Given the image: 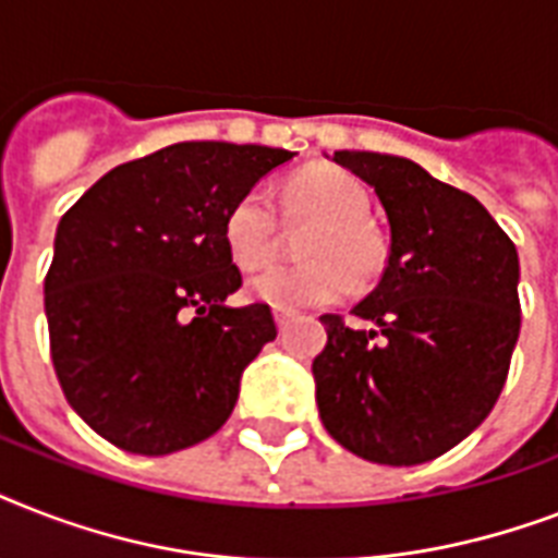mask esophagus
Wrapping results in <instances>:
<instances>
[{"mask_svg": "<svg viewBox=\"0 0 558 558\" xmlns=\"http://www.w3.org/2000/svg\"><path fill=\"white\" fill-rule=\"evenodd\" d=\"M295 313H287V310H275V324H278V330H287L289 324H292Z\"/></svg>", "mask_w": 558, "mask_h": 558, "instance_id": "1", "label": "esophagus"}]
</instances>
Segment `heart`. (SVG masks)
I'll return each instance as SVG.
<instances>
[{
    "instance_id": "b5f03b06",
    "label": "heart",
    "mask_w": 558,
    "mask_h": 558,
    "mask_svg": "<svg viewBox=\"0 0 558 558\" xmlns=\"http://www.w3.org/2000/svg\"><path fill=\"white\" fill-rule=\"evenodd\" d=\"M280 205L292 226H310L298 243L304 263L257 275L248 283L254 301L292 313L336 304L350 295L353 280L365 287L379 278L388 248L367 219V187L350 170L336 165L298 170L287 179ZM222 240L234 266L263 269L280 245V219L269 193L263 187L240 193L222 219Z\"/></svg>"
}]
</instances>
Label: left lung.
I'll use <instances>...</instances> for the list:
<instances>
[{
  "instance_id": "1",
  "label": "left lung",
  "mask_w": 558,
  "mask_h": 558,
  "mask_svg": "<svg viewBox=\"0 0 558 558\" xmlns=\"http://www.w3.org/2000/svg\"><path fill=\"white\" fill-rule=\"evenodd\" d=\"M365 179L390 222L379 287L353 313L322 315L315 402L332 440L385 466L454 449L501 397L521 330L519 254L475 196L381 153H332Z\"/></svg>"
}]
</instances>
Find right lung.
<instances>
[{"label":"right lung","instance_id":"add662e5","mask_svg":"<svg viewBox=\"0 0 558 558\" xmlns=\"http://www.w3.org/2000/svg\"><path fill=\"white\" fill-rule=\"evenodd\" d=\"M295 153L182 142L124 161L65 210L46 275L51 362L104 440L170 454L222 428L245 365L278 336L222 240L231 202Z\"/></svg>","mask_w":558,"mask_h":558}]
</instances>
